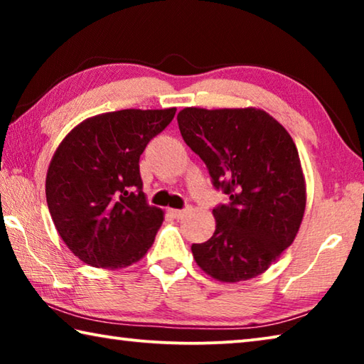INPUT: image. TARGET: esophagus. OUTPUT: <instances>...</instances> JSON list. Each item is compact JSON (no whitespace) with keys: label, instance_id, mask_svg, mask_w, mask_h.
Returning a JSON list of instances; mask_svg holds the SVG:
<instances>
[{"label":"esophagus","instance_id":"obj_1","mask_svg":"<svg viewBox=\"0 0 364 364\" xmlns=\"http://www.w3.org/2000/svg\"><path fill=\"white\" fill-rule=\"evenodd\" d=\"M188 212H189L188 208H184V210H178V208H171V210H170V213L173 215V217H175V218H178V220H181V218L186 217Z\"/></svg>","mask_w":364,"mask_h":364}]
</instances>
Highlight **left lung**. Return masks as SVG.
Listing matches in <instances>:
<instances>
[{
    "label": "left lung",
    "mask_w": 364,
    "mask_h": 364,
    "mask_svg": "<svg viewBox=\"0 0 364 364\" xmlns=\"http://www.w3.org/2000/svg\"><path fill=\"white\" fill-rule=\"evenodd\" d=\"M176 119L215 189L230 197L213 208V236L191 247L194 260L218 281L255 278L294 242L304 218L297 147L286 128L260 109L186 107Z\"/></svg>",
    "instance_id": "1"
}]
</instances>
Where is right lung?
Returning a JSON list of instances; mask_svg holds the SVG:
<instances>
[{
	"label": "right lung",
	"mask_w": 364,
	"mask_h": 364,
	"mask_svg": "<svg viewBox=\"0 0 364 364\" xmlns=\"http://www.w3.org/2000/svg\"><path fill=\"white\" fill-rule=\"evenodd\" d=\"M175 112L125 109L91 117L54 152L48 208L59 236L82 262L125 268L149 250L164 212L146 202L139 157Z\"/></svg>",
	"instance_id": "1"
}]
</instances>
